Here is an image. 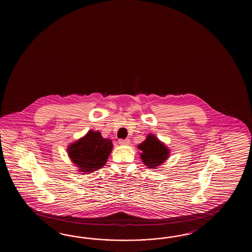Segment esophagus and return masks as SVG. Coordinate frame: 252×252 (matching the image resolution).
<instances>
[{"mask_svg":"<svg viewBox=\"0 0 252 252\" xmlns=\"http://www.w3.org/2000/svg\"><path fill=\"white\" fill-rule=\"evenodd\" d=\"M130 140L128 138L126 139H119V144L121 145H129Z\"/></svg>","mask_w":252,"mask_h":252,"instance_id":"34e87169","label":"esophagus"}]
</instances>
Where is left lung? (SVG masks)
Listing matches in <instances>:
<instances>
[{
  "instance_id": "obj_1",
  "label": "left lung",
  "mask_w": 252,
  "mask_h": 252,
  "mask_svg": "<svg viewBox=\"0 0 252 252\" xmlns=\"http://www.w3.org/2000/svg\"><path fill=\"white\" fill-rule=\"evenodd\" d=\"M137 147L142 152L140 153L141 159L150 169L159 166L165 161L169 156V150L165 145L151 134H149L145 141Z\"/></svg>"
}]
</instances>
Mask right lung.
Listing matches in <instances>:
<instances>
[{
    "mask_svg": "<svg viewBox=\"0 0 252 252\" xmlns=\"http://www.w3.org/2000/svg\"><path fill=\"white\" fill-rule=\"evenodd\" d=\"M113 149L111 139L103 138L99 131H89L85 137L69 146L68 155L83 173H92L106 163Z\"/></svg>",
    "mask_w": 252,
    "mask_h": 252,
    "instance_id": "1",
    "label": "right lung"
}]
</instances>
